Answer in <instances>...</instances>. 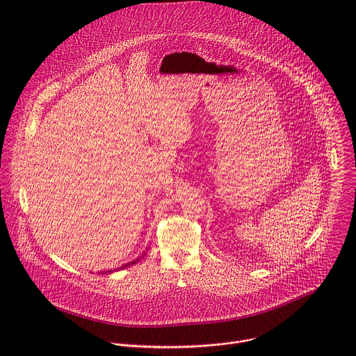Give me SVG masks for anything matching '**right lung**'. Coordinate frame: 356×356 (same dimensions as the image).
<instances>
[{
  "instance_id": "right-lung-1",
  "label": "right lung",
  "mask_w": 356,
  "mask_h": 356,
  "mask_svg": "<svg viewBox=\"0 0 356 356\" xmlns=\"http://www.w3.org/2000/svg\"><path fill=\"white\" fill-rule=\"evenodd\" d=\"M140 258H141V257H140ZM140 258H137L136 261H131V262H129V264H126V265H123V266L118 268V270H119V269H124V268H127V266H130V265H134L136 262H138V261H140ZM113 270H116V269H113ZM98 273H99V275H101V273H102V275H106V273H112V270H105V272H98Z\"/></svg>"
}]
</instances>
